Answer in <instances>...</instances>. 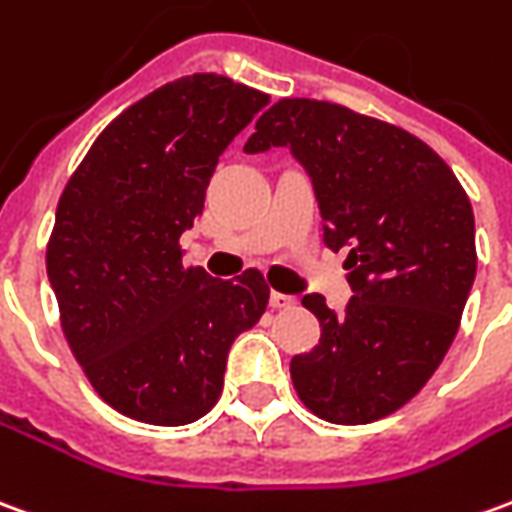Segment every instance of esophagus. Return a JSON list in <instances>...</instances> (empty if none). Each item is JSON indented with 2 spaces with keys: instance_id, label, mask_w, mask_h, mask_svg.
I'll list each match as a JSON object with an SVG mask.
<instances>
[{
  "instance_id": "1",
  "label": "esophagus",
  "mask_w": 512,
  "mask_h": 512,
  "mask_svg": "<svg viewBox=\"0 0 512 512\" xmlns=\"http://www.w3.org/2000/svg\"><path fill=\"white\" fill-rule=\"evenodd\" d=\"M293 305H296V299H293V296H288V293L271 291V307H277V310H291Z\"/></svg>"
}]
</instances>
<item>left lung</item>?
<instances>
[{
	"instance_id": "1",
	"label": "left lung",
	"mask_w": 512,
	"mask_h": 512,
	"mask_svg": "<svg viewBox=\"0 0 512 512\" xmlns=\"http://www.w3.org/2000/svg\"><path fill=\"white\" fill-rule=\"evenodd\" d=\"M288 146L305 166L324 244L349 249L352 299L341 316L321 293L316 349L291 360L310 413L368 424L416 396L455 341L477 274L474 213L455 171L388 121L318 99H280L257 119L244 152Z\"/></svg>"
}]
</instances>
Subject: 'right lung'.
<instances>
[{
	"label": "right lung",
	"mask_w": 512,
	"mask_h": 512,
	"mask_svg": "<svg viewBox=\"0 0 512 512\" xmlns=\"http://www.w3.org/2000/svg\"><path fill=\"white\" fill-rule=\"evenodd\" d=\"M268 94L221 74L166 82L107 124L63 188L46 274L71 355L113 410L180 427L219 402L232 341L266 313L257 268L182 266L221 152Z\"/></svg>",
	"instance_id": "right-lung-1"
}]
</instances>
